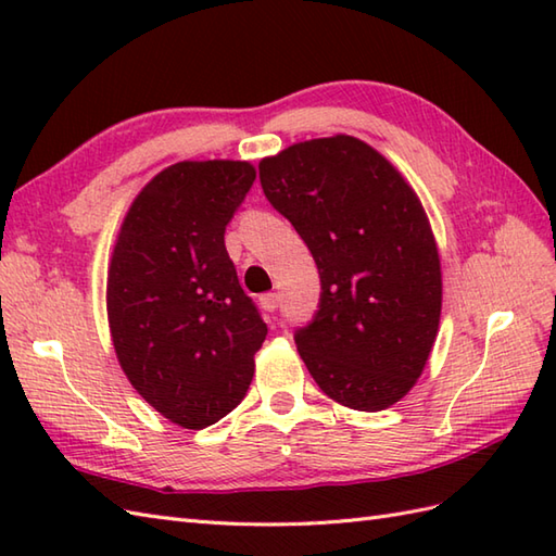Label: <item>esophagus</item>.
I'll use <instances>...</instances> for the list:
<instances>
[{
    "instance_id": "obj_1",
    "label": "esophagus",
    "mask_w": 556,
    "mask_h": 556,
    "mask_svg": "<svg viewBox=\"0 0 556 556\" xmlns=\"http://www.w3.org/2000/svg\"><path fill=\"white\" fill-rule=\"evenodd\" d=\"M260 308H263L265 313H275L279 308L277 293H263V296H260Z\"/></svg>"
}]
</instances>
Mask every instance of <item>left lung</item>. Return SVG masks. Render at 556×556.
<instances>
[{
	"label": "left lung",
	"mask_w": 556,
	"mask_h": 556,
	"mask_svg": "<svg viewBox=\"0 0 556 556\" xmlns=\"http://www.w3.org/2000/svg\"><path fill=\"white\" fill-rule=\"evenodd\" d=\"M257 169L320 271V311L296 332L305 368L341 406H394L422 375L442 313L420 198L384 155L344 134L293 143Z\"/></svg>",
	"instance_id": "1"
}]
</instances>
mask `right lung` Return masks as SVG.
I'll return each instance as SVG.
<instances>
[{
    "instance_id": "add662e5",
    "label": "right lung",
    "mask_w": 556,
    "mask_h": 556,
    "mask_svg": "<svg viewBox=\"0 0 556 556\" xmlns=\"http://www.w3.org/2000/svg\"><path fill=\"white\" fill-rule=\"evenodd\" d=\"M253 181L251 162H176L143 186L116 233L108 269L116 358L136 392L186 430L241 404L267 337L224 245Z\"/></svg>"
}]
</instances>
